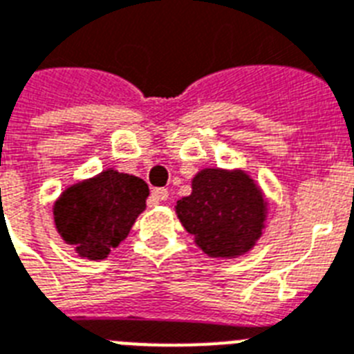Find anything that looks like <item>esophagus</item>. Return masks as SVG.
<instances>
[{
  "label": "esophagus",
  "instance_id": "34e87169",
  "mask_svg": "<svg viewBox=\"0 0 354 354\" xmlns=\"http://www.w3.org/2000/svg\"><path fill=\"white\" fill-rule=\"evenodd\" d=\"M168 199V190L166 188H155L153 192H151V201H153V205H159V203H162V201Z\"/></svg>",
  "mask_w": 354,
  "mask_h": 354
}]
</instances>
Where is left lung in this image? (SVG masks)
<instances>
[{
	"label": "left lung",
	"mask_w": 354,
	"mask_h": 354,
	"mask_svg": "<svg viewBox=\"0 0 354 354\" xmlns=\"http://www.w3.org/2000/svg\"><path fill=\"white\" fill-rule=\"evenodd\" d=\"M175 214L206 256L232 259L256 247L268 208L245 169L205 168L192 179V194L177 201Z\"/></svg>",
	"instance_id": "8db88e82"
}]
</instances>
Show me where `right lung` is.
Here are the masks:
<instances>
[{
  "label": "right lung",
  "mask_w": 354,
  "mask_h": 354,
  "mask_svg": "<svg viewBox=\"0 0 354 354\" xmlns=\"http://www.w3.org/2000/svg\"><path fill=\"white\" fill-rule=\"evenodd\" d=\"M148 195L142 179L107 168L62 192L53 206L56 230L80 257L106 259L146 210Z\"/></svg>",
  "instance_id": "add662e5"
}]
</instances>
